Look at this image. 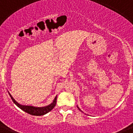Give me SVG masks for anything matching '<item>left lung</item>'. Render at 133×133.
Here are the masks:
<instances>
[{
  "mask_svg": "<svg viewBox=\"0 0 133 133\" xmlns=\"http://www.w3.org/2000/svg\"><path fill=\"white\" fill-rule=\"evenodd\" d=\"M77 108H78V109H79V110H80V109H79V108H78V106H77Z\"/></svg>",
  "mask_w": 133,
  "mask_h": 133,
  "instance_id": "obj_1",
  "label": "left lung"
}]
</instances>
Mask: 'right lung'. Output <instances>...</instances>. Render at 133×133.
Returning <instances> with one entry per match:
<instances>
[{"mask_svg":"<svg viewBox=\"0 0 133 133\" xmlns=\"http://www.w3.org/2000/svg\"><path fill=\"white\" fill-rule=\"evenodd\" d=\"M9 95H10V98H11L12 101H13V103L16 104V106L19 107L20 109H22L23 111L27 112V113L30 114L31 115H34V116H42L45 114L48 113L50 112V110H52L56 105V96L55 97V99L53 100V101L51 104L49 105H47L46 107H36L33 106H28V105H22V104H19L18 103L15 101L13 98V97H12V95L9 92Z\"/></svg>","mask_w":133,"mask_h":133,"instance_id":"1","label":"right lung"}]
</instances>
